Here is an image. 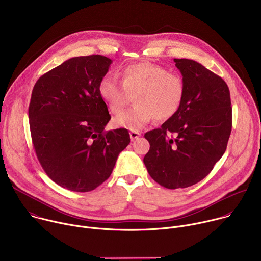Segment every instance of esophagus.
<instances>
[{
  "mask_svg": "<svg viewBox=\"0 0 261 261\" xmlns=\"http://www.w3.org/2000/svg\"><path fill=\"white\" fill-rule=\"evenodd\" d=\"M141 135V133L140 132H138V131H131L130 132V137H131V139L132 140H135V139H137L139 136Z\"/></svg>",
  "mask_w": 261,
  "mask_h": 261,
  "instance_id": "esophagus-1",
  "label": "esophagus"
}]
</instances>
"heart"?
<instances>
[{
  "mask_svg": "<svg viewBox=\"0 0 261 261\" xmlns=\"http://www.w3.org/2000/svg\"><path fill=\"white\" fill-rule=\"evenodd\" d=\"M119 77H103L98 92L110 113L118 115L132 101L135 105L114 120L117 127L138 130L153 118L166 121L180 109L186 85L181 76L170 73L166 68L148 62H140L124 67Z\"/></svg>",
  "mask_w": 261,
  "mask_h": 261,
  "instance_id": "b5f03b06",
  "label": "heart"
}]
</instances>
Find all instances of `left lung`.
<instances>
[{
    "label": "left lung",
    "instance_id": "8db88e82",
    "mask_svg": "<svg viewBox=\"0 0 261 261\" xmlns=\"http://www.w3.org/2000/svg\"><path fill=\"white\" fill-rule=\"evenodd\" d=\"M173 62L186 85L182 105L161 128L144 134L150 151L143 163L167 189L187 188L203 179L225 153L232 126L226 83L193 60Z\"/></svg>",
    "mask_w": 261,
    "mask_h": 261
}]
</instances>
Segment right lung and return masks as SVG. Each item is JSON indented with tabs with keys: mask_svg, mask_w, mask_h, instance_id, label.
Wrapping results in <instances>:
<instances>
[{
	"mask_svg": "<svg viewBox=\"0 0 261 261\" xmlns=\"http://www.w3.org/2000/svg\"><path fill=\"white\" fill-rule=\"evenodd\" d=\"M111 63L100 55L71 58L34 86L29 120L35 152L46 174L65 189H96L130 143L127 129L104 131L110 115L98 86Z\"/></svg>",
	"mask_w": 261,
	"mask_h": 261,
	"instance_id": "add662e5",
	"label": "right lung"
}]
</instances>
